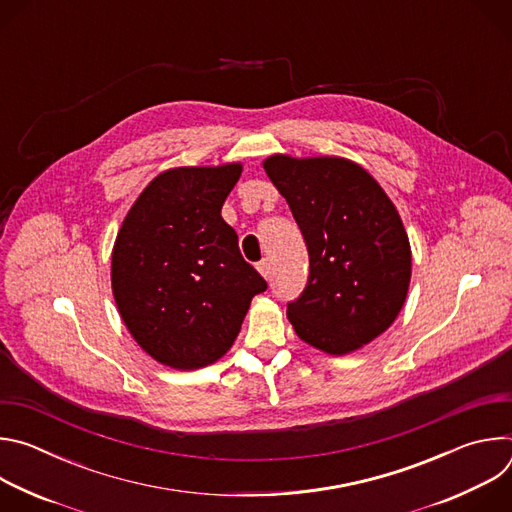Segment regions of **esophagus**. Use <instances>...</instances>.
<instances>
[{
    "instance_id": "1",
    "label": "esophagus",
    "mask_w": 512,
    "mask_h": 512,
    "mask_svg": "<svg viewBox=\"0 0 512 512\" xmlns=\"http://www.w3.org/2000/svg\"><path fill=\"white\" fill-rule=\"evenodd\" d=\"M257 269H259V273H261L265 279L271 277V263H269V259L259 261V263H257Z\"/></svg>"
}]
</instances>
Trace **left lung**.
Returning <instances> with one entry per match:
<instances>
[{
  "mask_svg": "<svg viewBox=\"0 0 512 512\" xmlns=\"http://www.w3.org/2000/svg\"><path fill=\"white\" fill-rule=\"evenodd\" d=\"M263 168L310 255L308 285L287 304L296 334L336 356L373 342L399 316L411 279L409 237L395 204L346 158L275 154Z\"/></svg>",
  "mask_w": 512,
  "mask_h": 512,
  "instance_id": "left-lung-1",
  "label": "left lung"
}]
</instances>
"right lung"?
Returning <instances> with one entry per match:
<instances>
[{
  "label": "right lung",
  "mask_w": 512,
  "mask_h": 512,
  "mask_svg": "<svg viewBox=\"0 0 512 512\" xmlns=\"http://www.w3.org/2000/svg\"><path fill=\"white\" fill-rule=\"evenodd\" d=\"M241 164L172 168L137 196L117 233L111 287L133 340L178 371L233 346L253 296L267 289L221 208Z\"/></svg>",
  "instance_id": "add662e5"
}]
</instances>
